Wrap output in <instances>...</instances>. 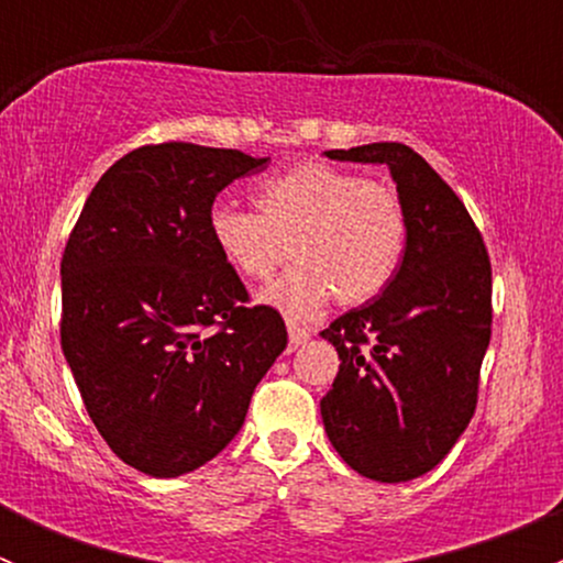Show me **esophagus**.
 <instances>
[{"mask_svg":"<svg viewBox=\"0 0 563 563\" xmlns=\"http://www.w3.org/2000/svg\"><path fill=\"white\" fill-rule=\"evenodd\" d=\"M308 340H310L308 329L297 327V323H288V345H291V349H299V345L308 343Z\"/></svg>","mask_w":563,"mask_h":563,"instance_id":"34e87169","label":"esophagus"}]
</instances>
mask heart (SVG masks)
<instances>
[{
  "mask_svg": "<svg viewBox=\"0 0 563 563\" xmlns=\"http://www.w3.org/2000/svg\"><path fill=\"white\" fill-rule=\"evenodd\" d=\"M255 209L218 203L209 236L220 258L247 280H269L288 255L294 266L261 302L291 321L310 318L334 297L362 305L389 286L406 253L408 220L387 181L327 163H305L255 190Z\"/></svg>",
  "mask_w": 563,
  "mask_h": 563,
  "instance_id": "b5f03b06",
  "label": "heart"
}]
</instances>
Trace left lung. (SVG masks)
I'll list each match as a JSON object with an SVG mask.
<instances>
[{
  "mask_svg": "<svg viewBox=\"0 0 563 563\" xmlns=\"http://www.w3.org/2000/svg\"><path fill=\"white\" fill-rule=\"evenodd\" d=\"M384 163L408 220L400 269L321 332L340 356L321 419L338 455L376 482L428 474L468 428L490 343V258L468 209L406 144L323 152Z\"/></svg>",
  "mask_w": 563,
  "mask_h": 563,
  "instance_id": "left-lung-1",
  "label": "left lung"
}]
</instances>
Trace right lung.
Here are the masks:
<instances>
[{
    "label": "right lung",
    "mask_w": 563,
    "mask_h": 563,
    "mask_svg": "<svg viewBox=\"0 0 563 563\" xmlns=\"http://www.w3.org/2000/svg\"><path fill=\"white\" fill-rule=\"evenodd\" d=\"M269 157L168 144L128 152L89 192L62 255V351L113 455L172 479L240 433L288 343L209 236L223 187Z\"/></svg>",
    "instance_id": "add662e5"
}]
</instances>
